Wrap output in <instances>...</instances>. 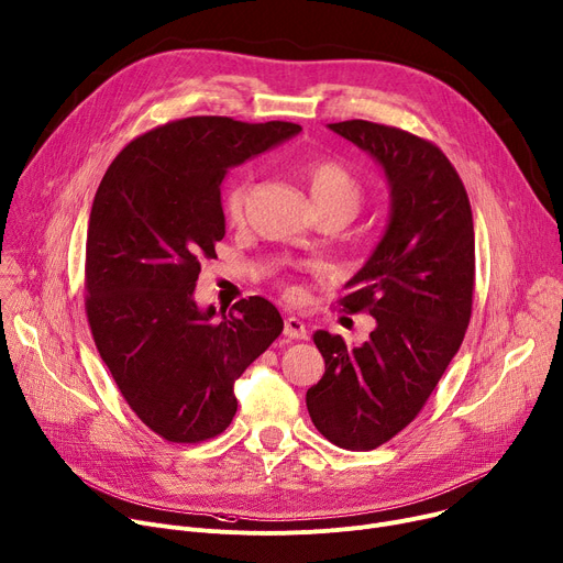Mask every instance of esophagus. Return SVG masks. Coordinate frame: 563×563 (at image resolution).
I'll use <instances>...</instances> for the list:
<instances>
[{
	"label": "esophagus",
	"mask_w": 563,
	"mask_h": 563,
	"mask_svg": "<svg viewBox=\"0 0 563 563\" xmlns=\"http://www.w3.org/2000/svg\"><path fill=\"white\" fill-rule=\"evenodd\" d=\"M284 334H286L288 339L302 341V339H307V324H305L300 318L288 316V318L284 320Z\"/></svg>",
	"instance_id": "obj_1"
}]
</instances>
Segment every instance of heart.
Instances as JSON below:
<instances>
[{
    "instance_id": "b5f03b06",
    "label": "heart",
    "mask_w": 563,
    "mask_h": 563,
    "mask_svg": "<svg viewBox=\"0 0 563 563\" xmlns=\"http://www.w3.org/2000/svg\"><path fill=\"white\" fill-rule=\"evenodd\" d=\"M307 179L311 197L318 209L322 207H345L356 211L361 205V184L345 165L336 158H316L307 163ZM250 195V175L245 170L229 177L222 188V216L227 222L236 224L245 216V205ZM288 295H295V288H288Z\"/></svg>"
}]
</instances>
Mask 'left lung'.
I'll return each instance as SVG.
<instances>
[{"mask_svg": "<svg viewBox=\"0 0 563 563\" xmlns=\"http://www.w3.org/2000/svg\"><path fill=\"white\" fill-rule=\"evenodd\" d=\"M329 129L379 161L393 205L382 243L336 302L347 313H371L375 332L352 347L318 329L324 375L307 390V409L327 441L375 450L420 413L466 336L473 211L464 181L432 141L368 120Z\"/></svg>", "mask_w": 563, "mask_h": 563, "instance_id": "1", "label": "left lung"}]
</instances>
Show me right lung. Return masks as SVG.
I'll use <instances>...</instances> for the list:
<instances>
[{
  "instance_id": "right-lung-1",
  "label": "right lung",
  "mask_w": 563,
  "mask_h": 563,
  "mask_svg": "<svg viewBox=\"0 0 563 563\" xmlns=\"http://www.w3.org/2000/svg\"><path fill=\"white\" fill-rule=\"evenodd\" d=\"M295 122L192 115L131 141L95 192L86 236V316L124 402L170 443H202L234 420V382L282 334L258 295L222 318L195 282L224 236L231 165L295 136Z\"/></svg>"
}]
</instances>
